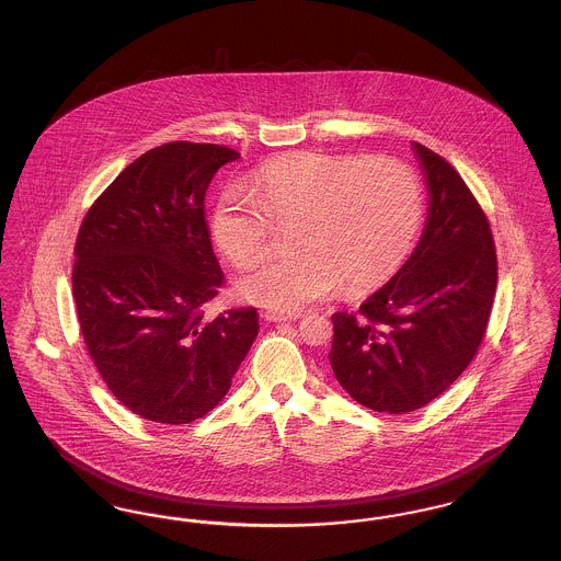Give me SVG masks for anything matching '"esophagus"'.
I'll use <instances>...</instances> for the list:
<instances>
[{
	"mask_svg": "<svg viewBox=\"0 0 561 561\" xmlns=\"http://www.w3.org/2000/svg\"><path fill=\"white\" fill-rule=\"evenodd\" d=\"M263 318L267 321H296L300 320V313H284V311H265Z\"/></svg>",
	"mask_w": 561,
	"mask_h": 561,
	"instance_id": "obj_1",
	"label": "esophagus"
}]
</instances>
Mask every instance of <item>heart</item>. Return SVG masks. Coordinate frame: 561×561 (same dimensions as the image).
<instances>
[{
	"mask_svg": "<svg viewBox=\"0 0 561 561\" xmlns=\"http://www.w3.org/2000/svg\"><path fill=\"white\" fill-rule=\"evenodd\" d=\"M250 191L222 193L213 238L238 268L256 265L277 225L294 222L293 254L268 259L238 282L241 298L298 311L341 290L366 293L405 261L423 220V188L398 160L296 151L267 161Z\"/></svg>",
	"mask_w": 561,
	"mask_h": 561,
	"instance_id": "obj_1",
	"label": "heart"
}]
</instances>
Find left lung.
I'll use <instances>...</instances> for the list:
<instances>
[{
	"label": "left lung",
	"instance_id": "left-lung-1",
	"mask_svg": "<svg viewBox=\"0 0 561 561\" xmlns=\"http://www.w3.org/2000/svg\"><path fill=\"white\" fill-rule=\"evenodd\" d=\"M427 225L403 267L362 307L332 316L330 364L357 403L405 414L442 396L480 348L499 279L488 216L442 156L414 142Z\"/></svg>",
	"mask_w": 561,
	"mask_h": 561
}]
</instances>
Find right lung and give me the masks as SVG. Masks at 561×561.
Listing matches in <instances>:
<instances>
[{"mask_svg":"<svg viewBox=\"0 0 561 561\" xmlns=\"http://www.w3.org/2000/svg\"><path fill=\"white\" fill-rule=\"evenodd\" d=\"M240 153L165 142L134 160L83 216L73 298L88 353L115 400L145 421L187 425L231 387L259 334L254 307L208 320L222 286L204 199Z\"/></svg>","mask_w":561,"mask_h":561,"instance_id":"add662e5","label":"right lung"}]
</instances>
